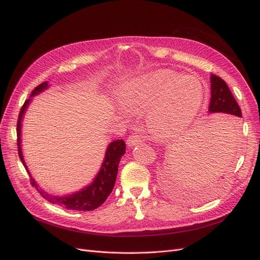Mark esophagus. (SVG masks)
<instances>
[{"mask_svg":"<svg viewBox=\"0 0 260 260\" xmlns=\"http://www.w3.org/2000/svg\"><path fill=\"white\" fill-rule=\"evenodd\" d=\"M142 142V138L139 135V133H132L127 139V144L128 146H136Z\"/></svg>","mask_w":260,"mask_h":260,"instance_id":"34e87169","label":"esophagus"}]
</instances>
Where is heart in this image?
<instances>
[{"label":"heart","instance_id":"b5f03b06","mask_svg":"<svg viewBox=\"0 0 260 260\" xmlns=\"http://www.w3.org/2000/svg\"><path fill=\"white\" fill-rule=\"evenodd\" d=\"M203 95V85L196 78L164 69L125 84L120 92V102L132 112L151 107L148 125L156 135L168 137L181 131L194 119Z\"/></svg>","mask_w":260,"mask_h":260}]
</instances>
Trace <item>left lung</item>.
I'll use <instances>...</instances> for the list:
<instances>
[{
    "label": "left lung",
    "instance_id": "left-lung-1",
    "mask_svg": "<svg viewBox=\"0 0 260 260\" xmlns=\"http://www.w3.org/2000/svg\"><path fill=\"white\" fill-rule=\"evenodd\" d=\"M211 99L209 104V113H223L228 118H230L235 124V127H240V118L242 112L239 104L235 101L234 96L221 78L211 75ZM238 129V128H237Z\"/></svg>",
    "mask_w": 260,
    "mask_h": 260
}]
</instances>
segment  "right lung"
I'll use <instances>...</instances> for the list:
<instances>
[{"label": "right lung", "mask_w": 260, "mask_h": 260, "mask_svg": "<svg viewBox=\"0 0 260 260\" xmlns=\"http://www.w3.org/2000/svg\"><path fill=\"white\" fill-rule=\"evenodd\" d=\"M48 82H43L39 84L35 90L31 92L30 98L23 103L20 113L18 116L17 120V145H18V155L19 158L22 162L23 166H25L28 175L30 177V183L32 186H35L38 192L41 194L43 199H45L48 202L52 204H57V205L64 206L66 209L69 210H83V211H89L93 210L98 207H100L102 204H103L106 199L112 193L115 182H116V177L118 172V165H119L120 158L122 155L125 153V143L123 140H116L108 145L106 149L105 158L103 164H102L101 170L99 171L98 176L94 179L93 182L82 188L81 191L77 192L72 195H66V196H53L50 195L46 192H44L41 188H39L36 181L31 177L30 172L28 170L27 165L23 160V156L21 153V120L22 116L25 114L26 109L29 105V102L31 101V98L35 96L36 94L42 92L48 88Z\"/></svg>", "instance_id": "add662e5"}]
</instances>
